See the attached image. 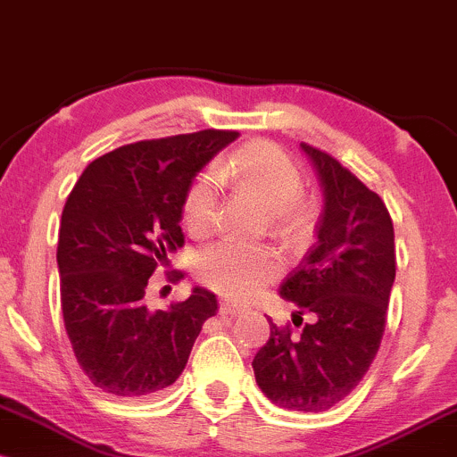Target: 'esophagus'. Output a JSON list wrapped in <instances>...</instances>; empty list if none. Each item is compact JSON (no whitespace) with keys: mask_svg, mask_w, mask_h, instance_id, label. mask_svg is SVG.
Instances as JSON below:
<instances>
[{"mask_svg":"<svg viewBox=\"0 0 457 457\" xmlns=\"http://www.w3.org/2000/svg\"><path fill=\"white\" fill-rule=\"evenodd\" d=\"M221 316H236V313H240L243 312V305H238V303H234V301H229V298H223L221 301Z\"/></svg>","mask_w":457,"mask_h":457,"instance_id":"1","label":"esophagus"}]
</instances>
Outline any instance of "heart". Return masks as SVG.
Wrapping results in <instances>:
<instances>
[{
    "label": "heart",
    "instance_id": "heart-1",
    "mask_svg": "<svg viewBox=\"0 0 457 457\" xmlns=\"http://www.w3.org/2000/svg\"><path fill=\"white\" fill-rule=\"evenodd\" d=\"M221 178H232L249 188L272 211V221L287 232H295L305 223V206L298 199L305 185L301 170L281 148L262 141L234 152L191 182L182 211L187 228L193 234H204L212 228ZM279 270L281 255L272 246H253L234 240H223L197 258V272L208 286L238 296L260 290Z\"/></svg>",
    "mask_w": 457,
    "mask_h": 457
}]
</instances>
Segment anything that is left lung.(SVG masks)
Masks as SVG:
<instances>
[{
    "label": "left lung",
    "mask_w": 457,
    "mask_h": 457,
    "mask_svg": "<svg viewBox=\"0 0 457 457\" xmlns=\"http://www.w3.org/2000/svg\"><path fill=\"white\" fill-rule=\"evenodd\" d=\"M324 195L316 245L281 283L295 328L269 318L255 382L275 406L324 412L359 385L380 348L395 281V234L385 202L327 152L301 144ZM306 322H302V318Z\"/></svg>",
    "instance_id": "1"
}]
</instances>
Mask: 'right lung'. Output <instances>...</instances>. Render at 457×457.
<instances>
[{
    "label": "right lung",
    "instance_id": "add662e5",
    "mask_svg": "<svg viewBox=\"0 0 457 457\" xmlns=\"http://www.w3.org/2000/svg\"><path fill=\"white\" fill-rule=\"evenodd\" d=\"M236 137L199 130L122 145L92 161L66 199L57 243L62 313L77 363L109 395L133 400L174 385L217 313V296L204 287L170 309L145 305V287L185 243L193 178Z\"/></svg>",
    "mask_w": 457,
    "mask_h": 457
}]
</instances>
